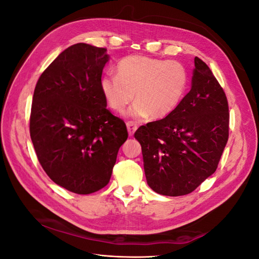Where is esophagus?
<instances>
[{"mask_svg": "<svg viewBox=\"0 0 259 259\" xmlns=\"http://www.w3.org/2000/svg\"><path fill=\"white\" fill-rule=\"evenodd\" d=\"M126 126H127V131H128V135H130V136L134 135V133H135L136 130L138 128V125H137L135 122H132V121H128V122L126 123Z\"/></svg>", "mask_w": 259, "mask_h": 259, "instance_id": "34e87169", "label": "esophagus"}]
</instances>
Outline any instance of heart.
Returning a JSON list of instances; mask_svg holds the SVG:
<instances>
[{
  "mask_svg": "<svg viewBox=\"0 0 259 259\" xmlns=\"http://www.w3.org/2000/svg\"><path fill=\"white\" fill-rule=\"evenodd\" d=\"M115 71L116 75L101 77V94L109 107L123 111L135 93L137 101L128 115L137 119L167 116L182 103L189 85V72L177 60L132 55L117 62Z\"/></svg>",
  "mask_w": 259,
  "mask_h": 259,
  "instance_id": "b5f03b06",
  "label": "heart"
}]
</instances>
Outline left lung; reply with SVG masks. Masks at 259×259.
Returning a JSON list of instances; mask_svg holds the SVG:
<instances>
[{
  "mask_svg": "<svg viewBox=\"0 0 259 259\" xmlns=\"http://www.w3.org/2000/svg\"><path fill=\"white\" fill-rule=\"evenodd\" d=\"M147 183L156 193H191L215 173L229 137L226 94L208 66L194 58L191 90L164 119L140 126Z\"/></svg>",
  "mask_w": 259,
  "mask_h": 259,
  "instance_id": "left-lung-1",
  "label": "left lung"
}]
</instances>
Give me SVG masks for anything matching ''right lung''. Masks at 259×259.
<instances>
[{
    "label": "right lung",
    "mask_w": 259,
    "mask_h": 259,
    "mask_svg": "<svg viewBox=\"0 0 259 259\" xmlns=\"http://www.w3.org/2000/svg\"><path fill=\"white\" fill-rule=\"evenodd\" d=\"M107 50L71 45L38 77L30 136L45 173L55 184L90 194L108 185L126 125L107 109L100 91Z\"/></svg>",
    "instance_id": "right-lung-1"
}]
</instances>
